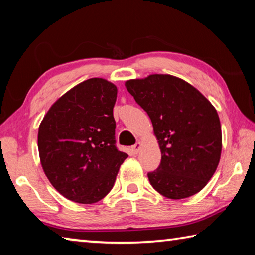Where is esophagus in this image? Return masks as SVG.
<instances>
[{
    "instance_id": "34e87169",
    "label": "esophagus",
    "mask_w": 255,
    "mask_h": 255,
    "mask_svg": "<svg viewBox=\"0 0 255 255\" xmlns=\"http://www.w3.org/2000/svg\"><path fill=\"white\" fill-rule=\"evenodd\" d=\"M140 148H141V143H139V141H138V143H136L135 145L132 146L131 150H132L133 154H138V152H139Z\"/></svg>"
}]
</instances>
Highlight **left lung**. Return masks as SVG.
Here are the masks:
<instances>
[{
	"label": "left lung",
	"instance_id": "1",
	"mask_svg": "<svg viewBox=\"0 0 255 255\" xmlns=\"http://www.w3.org/2000/svg\"><path fill=\"white\" fill-rule=\"evenodd\" d=\"M125 85L149 116L161 149V164L147 174L152 187L170 199L196 195L221 159L222 127L214 106L188 82L169 74Z\"/></svg>",
	"mask_w": 255,
	"mask_h": 255
}]
</instances>
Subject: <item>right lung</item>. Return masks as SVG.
<instances>
[{
    "instance_id": "1",
    "label": "right lung",
    "mask_w": 255,
    "mask_h": 255,
    "mask_svg": "<svg viewBox=\"0 0 255 255\" xmlns=\"http://www.w3.org/2000/svg\"><path fill=\"white\" fill-rule=\"evenodd\" d=\"M117 86L93 77L67 91L38 130L40 163L49 182L68 200L89 205L114 187L128 155L116 147Z\"/></svg>"
}]
</instances>
